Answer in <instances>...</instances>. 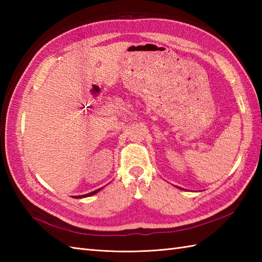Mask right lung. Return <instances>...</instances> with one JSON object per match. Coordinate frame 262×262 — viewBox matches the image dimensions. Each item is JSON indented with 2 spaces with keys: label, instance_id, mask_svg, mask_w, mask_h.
<instances>
[{
  "label": "right lung",
  "instance_id": "add662e5",
  "mask_svg": "<svg viewBox=\"0 0 262 262\" xmlns=\"http://www.w3.org/2000/svg\"><path fill=\"white\" fill-rule=\"evenodd\" d=\"M100 190H101V188H100V189H97V190H94V191H92V192H90V193L83 194V196H75V198H83V197H89V196H92V194L97 193V192H98V191H100Z\"/></svg>",
  "mask_w": 262,
  "mask_h": 262
}]
</instances>
